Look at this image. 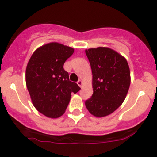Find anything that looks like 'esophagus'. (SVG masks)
Here are the masks:
<instances>
[{
	"instance_id": "1",
	"label": "esophagus",
	"mask_w": 157,
	"mask_h": 157,
	"mask_svg": "<svg viewBox=\"0 0 157 157\" xmlns=\"http://www.w3.org/2000/svg\"><path fill=\"white\" fill-rule=\"evenodd\" d=\"M82 83H83V82L82 81V80H78V81L77 82V84H78V86H79L80 87L82 86Z\"/></svg>"
}]
</instances>
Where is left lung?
Instances as JSON below:
<instances>
[{
    "mask_svg": "<svg viewBox=\"0 0 157 157\" xmlns=\"http://www.w3.org/2000/svg\"><path fill=\"white\" fill-rule=\"evenodd\" d=\"M93 74V95L86 107L96 117L112 114L122 105L130 84L127 59L108 47L86 49Z\"/></svg>",
    "mask_w": 157,
    "mask_h": 157,
    "instance_id": "1",
    "label": "left lung"
}]
</instances>
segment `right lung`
<instances>
[{
	"label": "right lung",
	"instance_id": "1",
	"mask_svg": "<svg viewBox=\"0 0 157 157\" xmlns=\"http://www.w3.org/2000/svg\"><path fill=\"white\" fill-rule=\"evenodd\" d=\"M74 48L57 42L37 48L27 63L26 84L34 108L48 118H58L65 112L71 94L80 90L69 80L63 64Z\"/></svg>",
	"mask_w": 157,
	"mask_h": 157
}]
</instances>
